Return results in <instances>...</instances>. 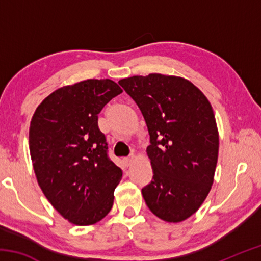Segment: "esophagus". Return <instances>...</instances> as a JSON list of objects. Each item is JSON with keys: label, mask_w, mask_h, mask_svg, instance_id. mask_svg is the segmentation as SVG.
Returning <instances> with one entry per match:
<instances>
[{"label": "esophagus", "mask_w": 261, "mask_h": 261, "mask_svg": "<svg viewBox=\"0 0 261 261\" xmlns=\"http://www.w3.org/2000/svg\"><path fill=\"white\" fill-rule=\"evenodd\" d=\"M134 160H135V156H134V155H130V156L124 158V162H125L126 166H130L131 163H132V161H134Z\"/></svg>", "instance_id": "34e87169"}]
</instances>
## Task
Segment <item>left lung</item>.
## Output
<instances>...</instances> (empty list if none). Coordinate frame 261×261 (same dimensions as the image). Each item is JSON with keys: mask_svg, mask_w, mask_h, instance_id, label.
<instances>
[{"mask_svg": "<svg viewBox=\"0 0 261 261\" xmlns=\"http://www.w3.org/2000/svg\"><path fill=\"white\" fill-rule=\"evenodd\" d=\"M146 122L153 179L145 202L166 222H182L211 191L219 154V132L210 101L188 79L161 73L121 79Z\"/></svg>", "mask_w": 261, "mask_h": 261, "instance_id": "left-lung-1", "label": "left lung"}]
</instances>
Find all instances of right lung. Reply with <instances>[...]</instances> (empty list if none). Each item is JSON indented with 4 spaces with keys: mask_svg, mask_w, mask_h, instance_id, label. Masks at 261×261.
<instances>
[{
    "mask_svg": "<svg viewBox=\"0 0 261 261\" xmlns=\"http://www.w3.org/2000/svg\"><path fill=\"white\" fill-rule=\"evenodd\" d=\"M122 92L110 79L60 87L31 120L30 153L39 187L53 207L77 226L99 222L113 207L122 170L107 155L98 115Z\"/></svg>",
    "mask_w": 261,
    "mask_h": 261,
    "instance_id": "right-lung-1",
    "label": "right lung"
}]
</instances>
